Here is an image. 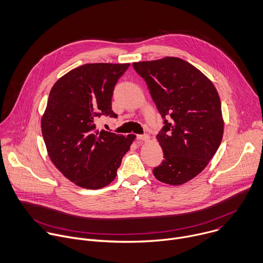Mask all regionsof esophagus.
I'll list each match as a JSON object with an SVG mask.
<instances>
[{
	"instance_id": "34e87169",
	"label": "esophagus",
	"mask_w": 263,
	"mask_h": 263,
	"mask_svg": "<svg viewBox=\"0 0 263 263\" xmlns=\"http://www.w3.org/2000/svg\"><path fill=\"white\" fill-rule=\"evenodd\" d=\"M137 139L138 140H142V141H148L149 140V136L147 134L144 135H137Z\"/></svg>"
}]
</instances>
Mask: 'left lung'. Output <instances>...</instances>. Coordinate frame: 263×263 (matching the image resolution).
I'll return each instance as SVG.
<instances>
[{
    "instance_id": "obj_1",
    "label": "left lung",
    "mask_w": 263,
    "mask_h": 263,
    "mask_svg": "<svg viewBox=\"0 0 263 263\" xmlns=\"http://www.w3.org/2000/svg\"><path fill=\"white\" fill-rule=\"evenodd\" d=\"M148 87L164 126L157 141L163 162L152 172L160 181L179 185L197 176L220 147L224 121L217 89L189 62L166 57L133 63Z\"/></svg>"
}]
</instances>
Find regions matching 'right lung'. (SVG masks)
<instances>
[{"mask_svg":"<svg viewBox=\"0 0 263 263\" xmlns=\"http://www.w3.org/2000/svg\"><path fill=\"white\" fill-rule=\"evenodd\" d=\"M129 64L91 63L77 67L52 86L41 119L51 162L77 185L97 190L117 175L135 135L97 130L100 116L117 118L112 110L115 86Z\"/></svg>","mask_w":263,"mask_h":263,"instance_id":"obj_1","label":"right lung"}]
</instances>
